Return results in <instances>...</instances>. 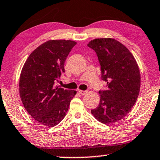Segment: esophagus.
<instances>
[{
    "label": "esophagus",
    "mask_w": 160,
    "mask_h": 160,
    "mask_svg": "<svg viewBox=\"0 0 160 160\" xmlns=\"http://www.w3.org/2000/svg\"><path fill=\"white\" fill-rule=\"evenodd\" d=\"M78 93H79L80 94H82V95H86V93H87V91H86L79 90V91H78Z\"/></svg>",
    "instance_id": "1"
}]
</instances>
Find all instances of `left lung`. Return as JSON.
Wrapping results in <instances>:
<instances>
[{
	"label": "left lung",
	"mask_w": 160,
	"mask_h": 160,
	"mask_svg": "<svg viewBox=\"0 0 160 160\" xmlns=\"http://www.w3.org/2000/svg\"><path fill=\"white\" fill-rule=\"evenodd\" d=\"M88 46L95 50L102 80L108 89L99 91V105L91 113L98 121L110 124L124 118L138 98L141 74L135 58L127 47L114 38H96Z\"/></svg>",
	"instance_id": "1"
}]
</instances>
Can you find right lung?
I'll return each mask as SVG.
<instances>
[{
    "label": "right lung",
    "instance_id": "obj_1",
    "mask_svg": "<svg viewBox=\"0 0 160 160\" xmlns=\"http://www.w3.org/2000/svg\"><path fill=\"white\" fill-rule=\"evenodd\" d=\"M76 44L69 40L48 41L31 53L22 67L19 83L22 104L29 115L45 127H55L64 119L77 93L55 86Z\"/></svg>",
    "mask_w": 160,
    "mask_h": 160
}]
</instances>
